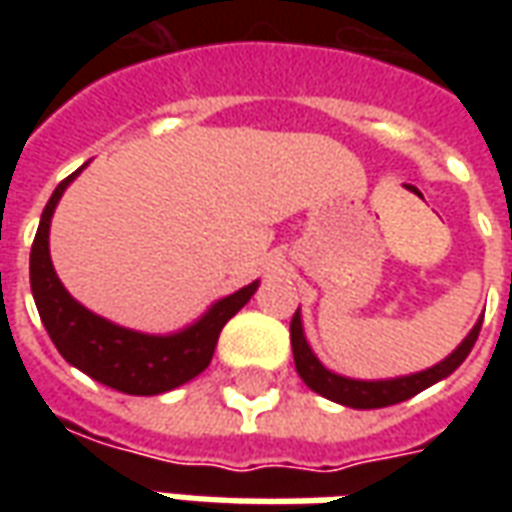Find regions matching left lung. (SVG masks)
<instances>
[{
  "mask_svg": "<svg viewBox=\"0 0 512 512\" xmlns=\"http://www.w3.org/2000/svg\"><path fill=\"white\" fill-rule=\"evenodd\" d=\"M480 326H483V318H477L472 332L466 334L461 345L450 356H444L439 365L428 367V370H419V373H411V376L378 378V381L340 376V373H334V370L323 365L321 359L315 356V351L310 348V343H307L304 323H301V310H296L293 321H290V345H293V362H296L301 381L310 386L312 392H318L326 400H334V403L348 408H384L403 403L408 397L419 395L422 389H428V386L439 384L447 376H452L463 365V359L469 356L474 343H477Z\"/></svg>",
  "mask_w": 512,
  "mask_h": 512,
  "instance_id": "1",
  "label": "left lung"
}]
</instances>
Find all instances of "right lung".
<instances>
[{
  "label": "right lung",
  "mask_w": 512,
  "mask_h": 512,
  "mask_svg": "<svg viewBox=\"0 0 512 512\" xmlns=\"http://www.w3.org/2000/svg\"><path fill=\"white\" fill-rule=\"evenodd\" d=\"M84 167L76 169L71 178L62 180L43 208L38 235L29 252L32 299H35L40 321L46 326L51 343L57 345V351L68 365L95 378L98 384L112 386L126 395H164L169 389H178L191 378H197L211 365L213 348L224 323L255 296L260 279L224 299L213 301L197 321L169 334L136 332L87 310L65 290L54 271L49 252L54 208Z\"/></svg>",
  "instance_id": "add662e5"
}]
</instances>
